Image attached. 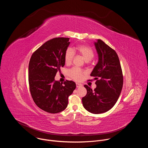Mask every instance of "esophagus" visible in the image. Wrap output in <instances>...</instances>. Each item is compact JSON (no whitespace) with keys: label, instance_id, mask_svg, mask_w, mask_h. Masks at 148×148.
<instances>
[{"label":"esophagus","instance_id":"1","mask_svg":"<svg viewBox=\"0 0 148 148\" xmlns=\"http://www.w3.org/2000/svg\"><path fill=\"white\" fill-rule=\"evenodd\" d=\"M82 86V85L81 84H79V83H76V87H77V88H79V87H81Z\"/></svg>","mask_w":148,"mask_h":148}]
</instances>
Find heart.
Here are the masks:
<instances>
[{"label": "heart", "instance_id": "heart-1", "mask_svg": "<svg viewBox=\"0 0 148 148\" xmlns=\"http://www.w3.org/2000/svg\"><path fill=\"white\" fill-rule=\"evenodd\" d=\"M74 51H77L78 53L81 54L86 61H90L94 56L93 50L88 46L84 45H79L76 46L73 50L71 48L67 49L65 53L64 60L66 64H70L71 63L74 56ZM86 72L79 68L74 67L69 71V76L75 81H81L84 74H86Z\"/></svg>", "mask_w": 148, "mask_h": 148}]
</instances>
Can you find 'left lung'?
<instances>
[{
    "mask_svg": "<svg viewBox=\"0 0 148 148\" xmlns=\"http://www.w3.org/2000/svg\"><path fill=\"white\" fill-rule=\"evenodd\" d=\"M94 45L98 61L90 75L97 80V87L92 90L84 85L87 93L82 102L87 111L98 114L107 112L114 106L122 89L123 75L115 51L100 39L94 42Z\"/></svg>",
    "mask_w": 148,
    "mask_h": 148,
    "instance_id": "obj_1",
    "label": "left lung"
}]
</instances>
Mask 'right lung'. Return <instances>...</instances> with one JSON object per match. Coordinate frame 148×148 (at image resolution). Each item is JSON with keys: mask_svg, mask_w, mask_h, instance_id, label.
<instances>
[{"mask_svg": "<svg viewBox=\"0 0 148 148\" xmlns=\"http://www.w3.org/2000/svg\"><path fill=\"white\" fill-rule=\"evenodd\" d=\"M69 38L51 39L32 54L29 65V84L32 98L37 106L46 112L56 114L64 111L68 98L76 88L73 81L63 84L55 81L57 72L65 65V53Z\"/></svg>", "mask_w": 148, "mask_h": 148, "instance_id": "obj_1", "label": "right lung"}]
</instances>
